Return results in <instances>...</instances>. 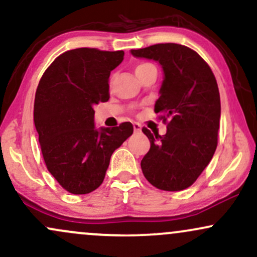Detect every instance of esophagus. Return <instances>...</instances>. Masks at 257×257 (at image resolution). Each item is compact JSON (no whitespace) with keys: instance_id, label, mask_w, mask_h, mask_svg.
<instances>
[{"instance_id":"obj_1","label":"esophagus","mask_w":257,"mask_h":257,"mask_svg":"<svg viewBox=\"0 0 257 257\" xmlns=\"http://www.w3.org/2000/svg\"><path fill=\"white\" fill-rule=\"evenodd\" d=\"M133 128H134V132H140L141 131V124H140V123H133Z\"/></svg>"}]
</instances>
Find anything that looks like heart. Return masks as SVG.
Listing matches in <instances>:
<instances>
[{"mask_svg": "<svg viewBox=\"0 0 257 257\" xmlns=\"http://www.w3.org/2000/svg\"><path fill=\"white\" fill-rule=\"evenodd\" d=\"M151 67H155L153 66L152 64H150V63H141V64H138L137 65V67H135V73H141V72H144L145 71V70H147V69H151Z\"/></svg>", "mask_w": 257, "mask_h": 257, "instance_id": "heart-1", "label": "heart"}]
</instances>
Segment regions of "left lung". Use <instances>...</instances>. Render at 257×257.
<instances>
[{"instance_id": "obj_1", "label": "left lung", "mask_w": 257, "mask_h": 257, "mask_svg": "<svg viewBox=\"0 0 257 257\" xmlns=\"http://www.w3.org/2000/svg\"><path fill=\"white\" fill-rule=\"evenodd\" d=\"M132 54L158 61L164 71L155 112L167 133L153 136L144 126L151 147L141 169L159 190L182 191L196 182L216 150L221 116L216 78L204 59L182 44H153L132 49Z\"/></svg>"}]
</instances>
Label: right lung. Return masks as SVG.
Returning <instances> with one entry per match:
<instances>
[{
  "mask_svg": "<svg viewBox=\"0 0 257 257\" xmlns=\"http://www.w3.org/2000/svg\"><path fill=\"white\" fill-rule=\"evenodd\" d=\"M124 52L77 48L60 54L38 83L34 120L48 172L72 194L102 184L110 158L133 134L131 122L95 129L93 106L110 99L108 77Z\"/></svg>",
  "mask_w": 257,
  "mask_h": 257,
  "instance_id": "add662e5",
  "label": "right lung"
}]
</instances>
